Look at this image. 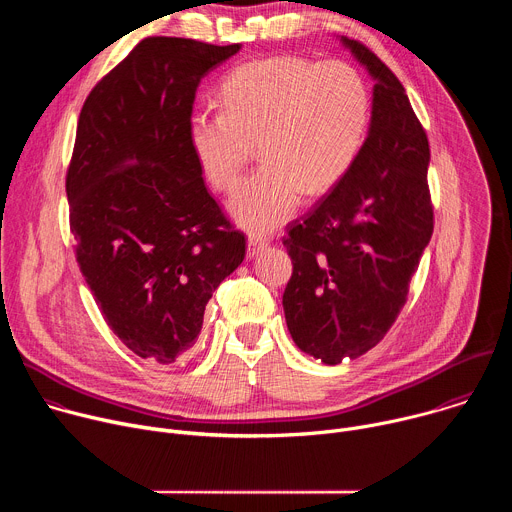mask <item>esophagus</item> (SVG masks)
Wrapping results in <instances>:
<instances>
[{"mask_svg":"<svg viewBox=\"0 0 512 512\" xmlns=\"http://www.w3.org/2000/svg\"><path fill=\"white\" fill-rule=\"evenodd\" d=\"M267 245H269L267 239L257 237V235H251L249 241H247V255H249V257H255V255H259L263 249H267Z\"/></svg>","mask_w":512,"mask_h":512,"instance_id":"34e87169","label":"esophagus"}]
</instances>
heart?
Here are the masks:
<instances>
[{
	"label": "heart",
	"mask_w": 512,
	"mask_h": 512,
	"mask_svg": "<svg viewBox=\"0 0 512 512\" xmlns=\"http://www.w3.org/2000/svg\"><path fill=\"white\" fill-rule=\"evenodd\" d=\"M225 111H196L188 141L206 180L231 192L255 145L263 164L229 202L253 233L281 227L304 192L332 190L354 166L367 137L371 99L346 62L271 56L237 66L221 87Z\"/></svg>",
	"instance_id": "obj_1"
}]
</instances>
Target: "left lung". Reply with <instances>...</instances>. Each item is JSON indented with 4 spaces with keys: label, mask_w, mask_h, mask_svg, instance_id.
Listing matches in <instances>:
<instances>
[{
    "label": "left lung",
    "mask_w": 512,
    "mask_h": 512,
    "mask_svg": "<svg viewBox=\"0 0 512 512\" xmlns=\"http://www.w3.org/2000/svg\"><path fill=\"white\" fill-rule=\"evenodd\" d=\"M340 42L375 81L369 135L342 182L283 237L294 263L287 330L324 364L383 340L433 233L425 129L389 66L356 40Z\"/></svg>",
    "instance_id": "1"
}]
</instances>
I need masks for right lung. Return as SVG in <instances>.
<instances>
[{"label":"right lung","mask_w":512,"mask_h":512,"mask_svg":"<svg viewBox=\"0 0 512 512\" xmlns=\"http://www.w3.org/2000/svg\"><path fill=\"white\" fill-rule=\"evenodd\" d=\"M239 50L145 38L81 109L66 174L77 261L113 334L160 364L196 344L212 291L245 259L188 141L200 81Z\"/></svg>","instance_id":"add662e5"}]
</instances>
